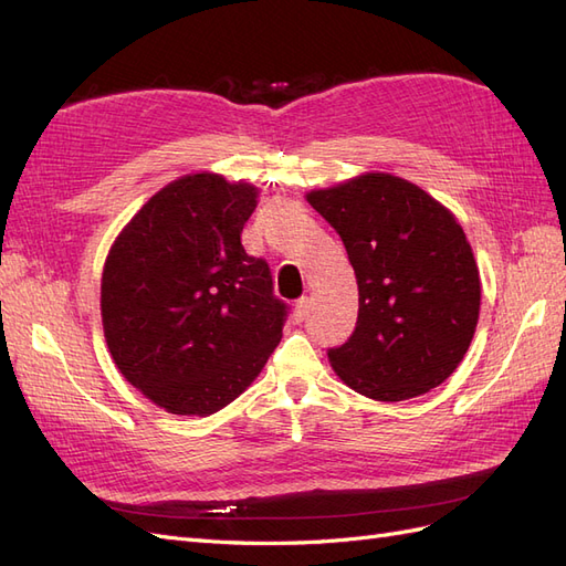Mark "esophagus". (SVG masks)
Returning <instances> with one entry per match:
<instances>
[{
  "label": "esophagus",
  "instance_id": "obj_1",
  "mask_svg": "<svg viewBox=\"0 0 566 566\" xmlns=\"http://www.w3.org/2000/svg\"><path fill=\"white\" fill-rule=\"evenodd\" d=\"M306 316H310V297H302V300H297L295 310H293V321L302 323Z\"/></svg>",
  "mask_w": 566,
  "mask_h": 566
}]
</instances>
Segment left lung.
Masks as SVG:
<instances>
[{"mask_svg": "<svg viewBox=\"0 0 566 566\" xmlns=\"http://www.w3.org/2000/svg\"><path fill=\"white\" fill-rule=\"evenodd\" d=\"M339 233L358 283V318L328 349L347 387L403 401L439 387L474 337L482 283L465 231L420 186L368 172L306 193Z\"/></svg>", "mask_w": 566, "mask_h": 566, "instance_id": "1", "label": "left lung"}]
</instances>
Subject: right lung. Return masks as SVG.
I'll use <instances>...</instances> for the list:
<instances>
[{"mask_svg":"<svg viewBox=\"0 0 566 566\" xmlns=\"http://www.w3.org/2000/svg\"><path fill=\"white\" fill-rule=\"evenodd\" d=\"M256 188L186 175L153 196L113 243L101 318L115 366L175 416H212L279 347L287 304L241 243Z\"/></svg>","mask_w":566,"mask_h":566,"instance_id":"1","label":"right lung"}]
</instances>
